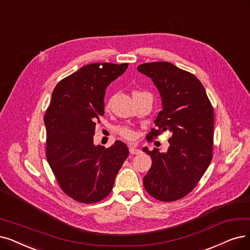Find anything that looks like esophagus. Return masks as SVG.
<instances>
[{
	"label": "esophagus",
	"mask_w": 250,
	"mask_h": 250,
	"mask_svg": "<svg viewBox=\"0 0 250 250\" xmlns=\"http://www.w3.org/2000/svg\"><path fill=\"white\" fill-rule=\"evenodd\" d=\"M129 153H130L131 155H136V154L141 153V149H138L134 146H130V147H129Z\"/></svg>",
	"instance_id": "esophagus-1"
}]
</instances>
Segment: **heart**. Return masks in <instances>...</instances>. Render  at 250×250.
<instances>
[{"mask_svg":"<svg viewBox=\"0 0 250 250\" xmlns=\"http://www.w3.org/2000/svg\"><path fill=\"white\" fill-rule=\"evenodd\" d=\"M139 93H143V92H138L135 91L133 94H139ZM112 104V99H108V102L106 104V106L108 107ZM117 132L119 133V135L123 137L124 139H127V141H133V139L136 137V132L134 131V129L129 127V126H121L117 129Z\"/></svg>","mask_w":250,"mask_h":250,"instance_id":"obj_1","label":"heart"}]
</instances>
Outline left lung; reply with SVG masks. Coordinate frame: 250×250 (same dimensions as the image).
Instances as JSON below:
<instances>
[{
  "instance_id": "1",
  "label": "left lung",
  "mask_w": 250,
  "mask_h": 250,
  "mask_svg": "<svg viewBox=\"0 0 250 250\" xmlns=\"http://www.w3.org/2000/svg\"><path fill=\"white\" fill-rule=\"evenodd\" d=\"M138 72L152 79L162 98V111L146 139L169 130L166 153L143 151L152 158L144 177L146 191L157 200L171 202L187 196L212 160L213 107L199 79L167 62H147Z\"/></svg>"
}]
</instances>
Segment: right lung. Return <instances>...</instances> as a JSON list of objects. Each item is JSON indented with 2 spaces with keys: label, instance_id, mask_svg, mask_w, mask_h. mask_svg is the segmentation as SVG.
<instances>
[{
  "label": "right lung",
  "instance_id": "right-lung-1",
  "mask_svg": "<svg viewBox=\"0 0 250 250\" xmlns=\"http://www.w3.org/2000/svg\"><path fill=\"white\" fill-rule=\"evenodd\" d=\"M128 63H91L59 82L44 116L46 158L62 191L81 203H96L111 193L128 157L117 141L107 148L93 145L96 120L104 114L106 87Z\"/></svg>",
  "mask_w": 250,
  "mask_h": 250
}]
</instances>
